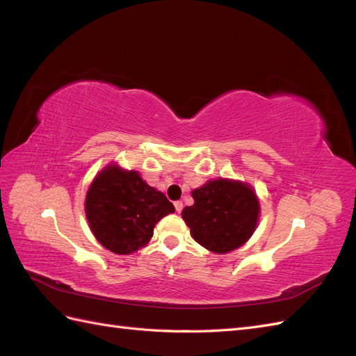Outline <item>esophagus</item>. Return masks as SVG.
<instances>
[{
  "instance_id": "esophagus-1",
  "label": "esophagus",
  "mask_w": 356,
  "mask_h": 356,
  "mask_svg": "<svg viewBox=\"0 0 356 356\" xmlns=\"http://www.w3.org/2000/svg\"><path fill=\"white\" fill-rule=\"evenodd\" d=\"M174 204H175V209H177V212H178V213L182 211V208H184V204H182V202H181V200L175 202Z\"/></svg>"
}]
</instances>
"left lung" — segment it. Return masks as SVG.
<instances>
[{"instance_id": "1", "label": "left lung", "mask_w": 356, "mask_h": 356, "mask_svg": "<svg viewBox=\"0 0 356 356\" xmlns=\"http://www.w3.org/2000/svg\"><path fill=\"white\" fill-rule=\"evenodd\" d=\"M195 203L182 209L191 238L215 254H227L250 241L260 218V200L243 181L217 178L191 191Z\"/></svg>"}]
</instances>
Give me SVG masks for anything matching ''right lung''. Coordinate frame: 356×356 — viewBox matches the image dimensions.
<instances>
[{
	"mask_svg": "<svg viewBox=\"0 0 356 356\" xmlns=\"http://www.w3.org/2000/svg\"><path fill=\"white\" fill-rule=\"evenodd\" d=\"M84 211L96 241L114 254L129 255L149 242L156 224L175 208L138 170L110 163L93 178Z\"/></svg>",
	"mask_w": 356,
	"mask_h": 356,
	"instance_id": "add662e5",
	"label": "right lung"
}]
</instances>
